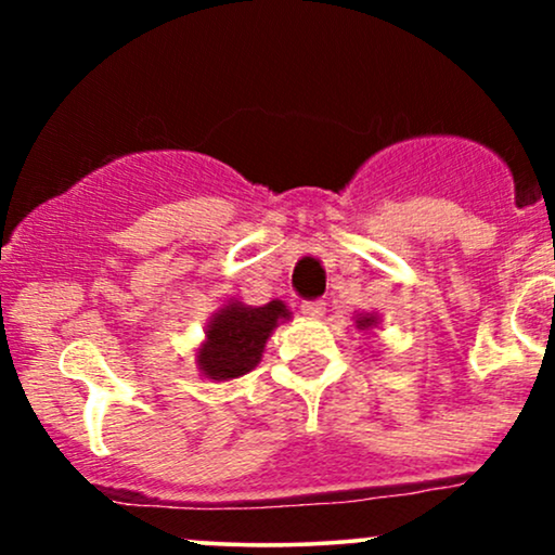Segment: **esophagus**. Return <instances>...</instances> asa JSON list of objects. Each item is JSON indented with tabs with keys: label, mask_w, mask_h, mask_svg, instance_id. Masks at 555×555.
<instances>
[{
	"label": "esophagus",
	"mask_w": 555,
	"mask_h": 555,
	"mask_svg": "<svg viewBox=\"0 0 555 555\" xmlns=\"http://www.w3.org/2000/svg\"><path fill=\"white\" fill-rule=\"evenodd\" d=\"M299 310L308 318H323L326 315V299H305Z\"/></svg>",
	"instance_id": "1"
}]
</instances>
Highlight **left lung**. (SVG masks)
I'll list each match as a JSON object with an SVG mask.
<instances>
[{"label": "left lung", "mask_w": 555, "mask_h": 555, "mask_svg": "<svg viewBox=\"0 0 555 555\" xmlns=\"http://www.w3.org/2000/svg\"><path fill=\"white\" fill-rule=\"evenodd\" d=\"M373 323H375L373 318H360V321H358V326H360V328H371Z\"/></svg>", "instance_id": "8db88e82"}]
</instances>
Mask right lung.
<instances>
[{
  "label": "right lung",
  "mask_w": 555,
  "mask_h": 555,
  "mask_svg": "<svg viewBox=\"0 0 555 555\" xmlns=\"http://www.w3.org/2000/svg\"><path fill=\"white\" fill-rule=\"evenodd\" d=\"M282 318H289L286 305L273 299L263 308L227 305L208 326V341L201 347L197 365L214 380L237 378L250 373L263 358V347Z\"/></svg>",
  "instance_id": "obj_1"
}]
</instances>
